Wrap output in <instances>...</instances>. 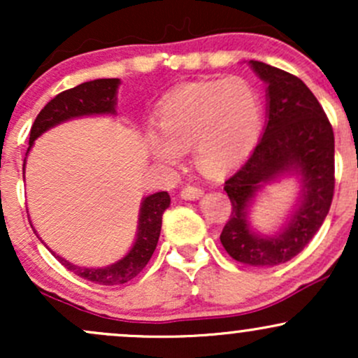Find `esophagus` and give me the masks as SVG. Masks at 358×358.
<instances>
[{
    "label": "esophagus",
    "instance_id": "esophagus-1",
    "mask_svg": "<svg viewBox=\"0 0 358 358\" xmlns=\"http://www.w3.org/2000/svg\"><path fill=\"white\" fill-rule=\"evenodd\" d=\"M203 190L200 187H196V185H187V187L182 188V192H180V195H182V199L185 200H196L202 196Z\"/></svg>",
    "mask_w": 358,
    "mask_h": 358
}]
</instances>
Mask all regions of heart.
Listing matches in <instances>:
<instances>
[{
    "mask_svg": "<svg viewBox=\"0 0 358 358\" xmlns=\"http://www.w3.org/2000/svg\"><path fill=\"white\" fill-rule=\"evenodd\" d=\"M262 102L257 89L242 77L192 82L178 87L156 110L146 145L156 162L173 166L192 150L205 173H222L242 162L259 138Z\"/></svg>",
    "mask_w": 358,
    "mask_h": 358,
    "instance_id": "b5f03b06",
    "label": "heart"
}]
</instances>
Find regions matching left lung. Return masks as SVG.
Instances as JSON below:
<instances>
[{
  "mask_svg": "<svg viewBox=\"0 0 358 358\" xmlns=\"http://www.w3.org/2000/svg\"><path fill=\"white\" fill-rule=\"evenodd\" d=\"M268 84V124L252 155L225 180L231 219L220 234L229 256L249 266H278L306 248L330 210L335 190V138L316 97L293 73L250 60ZM298 174L302 195L294 215L276 236L248 227L247 210L264 184Z\"/></svg>",
  "mask_w": 358,
  "mask_h": 358,
  "instance_id": "8db88e82",
  "label": "left lung"
}]
</instances>
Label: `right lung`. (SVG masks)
<instances>
[{"label":"right lung","mask_w":358,"mask_h":358,"mask_svg":"<svg viewBox=\"0 0 358 358\" xmlns=\"http://www.w3.org/2000/svg\"><path fill=\"white\" fill-rule=\"evenodd\" d=\"M119 82H121L119 79H97L84 82L77 87L57 94L36 116L34 126L30 129L28 151L34 146V141L40 134H43L45 131L53 126L60 124V122L80 116H92V114H116V92ZM168 207H170L168 192L153 193V195H148L143 200L141 208H139L136 242L121 261L114 262L108 268H80V266L72 264V262L65 261L64 257L57 256L53 250H50V252L69 271H72L77 276L87 279V281L102 286L124 285V282L136 278L153 256L159 239V232H162L163 212Z\"/></svg>","instance_id":"right-lung-1"}]
</instances>
